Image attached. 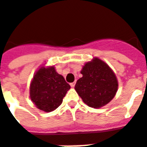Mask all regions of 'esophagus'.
I'll return each instance as SVG.
<instances>
[{
	"mask_svg": "<svg viewBox=\"0 0 147 147\" xmlns=\"http://www.w3.org/2000/svg\"><path fill=\"white\" fill-rule=\"evenodd\" d=\"M75 85H76V82H71V83H70L71 87H75Z\"/></svg>",
	"mask_w": 147,
	"mask_h": 147,
	"instance_id": "obj_1",
	"label": "esophagus"
}]
</instances>
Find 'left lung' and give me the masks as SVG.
<instances>
[{
	"label": "left lung",
	"mask_w": 147,
	"mask_h": 147,
	"mask_svg": "<svg viewBox=\"0 0 147 147\" xmlns=\"http://www.w3.org/2000/svg\"><path fill=\"white\" fill-rule=\"evenodd\" d=\"M75 89L86 105L100 108L109 102L118 89L115 74L104 61L95 58L87 62L81 71Z\"/></svg>",
	"instance_id": "8db88e82"
}]
</instances>
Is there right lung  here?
I'll list each match as a JSON object with an SVG mask.
<instances>
[{"mask_svg":"<svg viewBox=\"0 0 147 147\" xmlns=\"http://www.w3.org/2000/svg\"><path fill=\"white\" fill-rule=\"evenodd\" d=\"M70 88L63 76L57 73L54 67H41L34 76L30 97L41 110L51 112L61 105Z\"/></svg>","mask_w":147,"mask_h":147,"instance_id":"add662e5","label":"right lung"}]
</instances>
